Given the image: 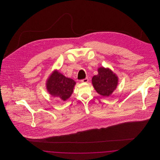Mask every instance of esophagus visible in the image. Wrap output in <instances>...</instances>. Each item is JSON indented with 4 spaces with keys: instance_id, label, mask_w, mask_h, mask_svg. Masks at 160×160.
<instances>
[{
    "instance_id": "34e87169",
    "label": "esophagus",
    "mask_w": 160,
    "mask_h": 160,
    "mask_svg": "<svg viewBox=\"0 0 160 160\" xmlns=\"http://www.w3.org/2000/svg\"><path fill=\"white\" fill-rule=\"evenodd\" d=\"M88 78H84L83 80H81V82H82V83H87V82H88Z\"/></svg>"
}]
</instances>
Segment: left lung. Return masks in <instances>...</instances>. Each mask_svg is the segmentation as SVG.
Listing matches in <instances>:
<instances>
[{
	"label": "left lung",
	"mask_w": 160,
	"mask_h": 160,
	"mask_svg": "<svg viewBox=\"0 0 160 160\" xmlns=\"http://www.w3.org/2000/svg\"><path fill=\"white\" fill-rule=\"evenodd\" d=\"M98 74L92 77V83L98 93L102 97H108L118 87V76L108 68H98Z\"/></svg>",
	"instance_id": "left-lung-1"
}]
</instances>
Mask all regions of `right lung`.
<instances>
[{
    "label": "right lung",
    "mask_w": 160,
    "mask_h": 160,
    "mask_svg": "<svg viewBox=\"0 0 160 160\" xmlns=\"http://www.w3.org/2000/svg\"><path fill=\"white\" fill-rule=\"evenodd\" d=\"M76 82L54 69L46 81V89L53 98L65 101L71 96Z\"/></svg>",
    "instance_id": "1"
}]
</instances>
